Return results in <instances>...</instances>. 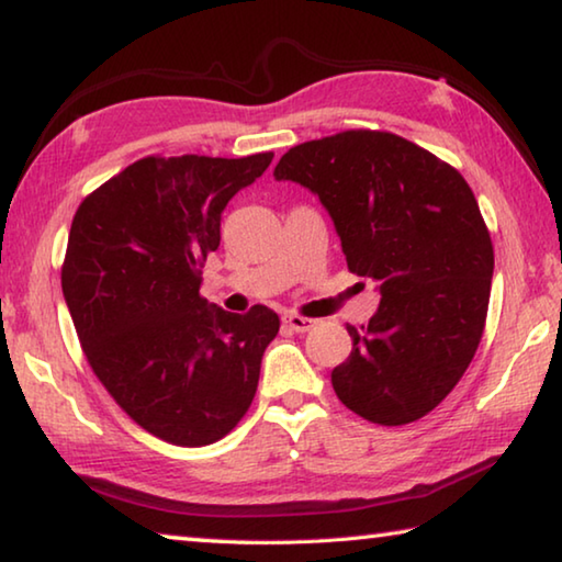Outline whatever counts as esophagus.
<instances>
[{"label":"esophagus","mask_w":562,"mask_h":562,"mask_svg":"<svg viewBox=\"0 0 562 562\" xmlns=\"http://www.w3.org/2000/svg\"><path fill=\"white\" fill-rule=\"evenodd\" d=\"M284 319V325H288L292 331H310L312 327H315V319H310V317H302V315H284L282 317Z\"/></svg>","instance_id":"esophagus-1"}]
</instances>
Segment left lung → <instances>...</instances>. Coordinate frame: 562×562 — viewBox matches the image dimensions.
Returning a JSON list of instances; mask_svg holds the SVG:
<instances>
[{
    "instance_id": "1",
    "label": "left lung",
    "mask_w": 562,
    "mask_h": 562,
    "mask_svg": "<svg viewBox=\"0 0 562 562\" xmlns=\"http://www.w3.org/2000/svg\"><path fill=\"white\" fill-rule=\"evenodd\" d=\"M274 180L319 198L349 272L382 294L351 355L331 372L339 402L402 426L459 384L486 325L493 245L461 173L412 140L345 131L290 148Z\"/></svg>"
}]
</instances>
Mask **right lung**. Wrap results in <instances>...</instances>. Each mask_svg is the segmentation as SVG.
Masks as SVG:
<instances>
[{
  "label": "right lung",
  "mask_w": 562,
  "mask_h": 562,
  "mask_svg": "<svg viewBox=\"0 0 562 562\" xmlns=\"http://www.w3.org/2000/svg\"><path fill=\"white\" fill-rule=\"evenodd\" d=\"M247 158H144L74 215L61 290L93 374L133 422L176 446L235 429L258 392L280 317L201 297L225 205L268 170Z\"/></svg>",
  "instance_id": "obj_1"
}]
</instances>
